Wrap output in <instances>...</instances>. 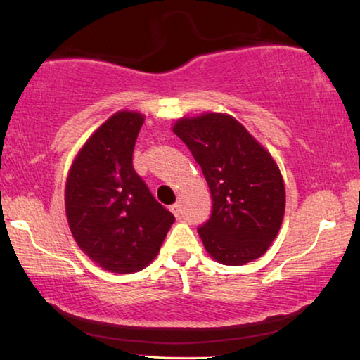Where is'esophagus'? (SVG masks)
I'll return each mask as SVG.
<instances>
[{
  "instance_id": "34e87169",
  "label": "esophagus",
  "mask_w": 360,
  "mask_h": 360,
  "mask_svg": "<svg viewBox=\"0 0 360 360\" xmlns=\"http://www.w3.org/2000/svg\"><path fill=\"white\" fill-rule=\"evenodd\" d=\"M169 210L174 213V217H181V213H182V210H181V205H179V202L173 203V205L169 207Z\"/></svg>"
}]
</instances>
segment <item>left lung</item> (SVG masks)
Instances as JSON below:
<instances>
[{
    "instance_id": "left-lung-1",
    "label": "left lung",
    "mask_w": 360,
    "mask_h": 360,
    "mask_svg": "<svg viewBox=\"0 0 360 360\" xmlns=\"http://www.w3.org/2000/svg\"><path fill=\"white\" fill-rule=\"evenodd\" d=\"M176 136L200 165L212 194V214L197 228L214 260L244 265L259 259L280 231L284 182L271 155L228 115L184 117Z\"/></svg>"
}]
</instances>
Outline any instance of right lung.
<instances>
[{
  "label": "right lung",
  "mask_w": 360,
  "mask_h": 360,
  "mask_svg": "<svg viewBox=\"0 0 360 360\" xmlns=\"http://www.w3.org/2000/svg\"><path fill=\"white\" fill-rule=\"evenodd\" d=\"M142 124L139 112L112 115L80 150L68 176L66 214L74 239L90 259L116 273L147 266L174 223L132 166Z\"/></svg>",
  "instance_id": "right-lung-1"
}]
</instances>
